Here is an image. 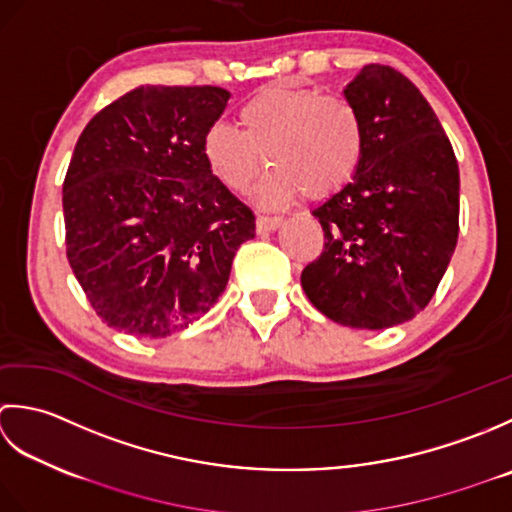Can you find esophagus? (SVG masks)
Listing matches in <instances>:
<instances>
[{
    "label": "esophagus",
    "instance_id": "obj_1",
    "mask_svg": "<svg viewBox=\"0 0 512 512\" xmlns=\"http://www.w3.org/2000/svg\"><path fill=\"white\" fill-rule=\"evenodd\" d=\"M280 225H283V218H278V216H258L256 218V229L260 234L274 232V229H278Z\"/></svg>",
    "mask_w": 512,
    "mask_h": 512
}]
</instances>
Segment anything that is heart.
Segmentation results:
<instances>
[{
    "instance_id": "b5f03b06",
    "label": "heart",
    "mask_w": 512,
    "mask_h": 512,
    "mask_svg": "<svg viewBox=\"0 0 512 512\" xmlns=\"http://www.w3.org/2000/svg\"><path fill=\"white\" fill-rule=\"evenodd\" d=\"M238 125L214 123L203 137V156L229 192L243 194L265 168L256 201L283 207L302 192L327 198L356 176L367 132L351 101L316 88L267 86L238 110Z\"/></svg>"
}]
</instances>
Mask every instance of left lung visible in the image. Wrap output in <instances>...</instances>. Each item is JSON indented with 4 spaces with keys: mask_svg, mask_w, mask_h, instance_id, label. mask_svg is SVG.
<instances>
[{
    "mask_svg": "<svg viewBox=\"0 0 512 512\" xmlns=\"http://www.w3.org/2000/svg\"><path fill=\"white\" fill-rule=\"evenodd\" d=\"M367 148L356 176L311 210L322 254L300 283L344 327L389 329L429 305L460 232V170L429 101L402 72L369 64L344 88Z\"/></svg>",
    "mask_w": 512,
    "mask_h": 512,
    "instance_id": "left-lung-1",
    "label": "left lung"
}]
</instances>
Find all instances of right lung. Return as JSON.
Segmentation results:
<instances>
[{"instance_id": "obj_1", "label": "right lung", "mask_w": 512, "mask_h": 512, "mask_svg": "<svg viewBox=\"0 0 512 512\" xmlns=\"http://www.w3.org/2000/svg\"><path fill=\"white\" fill-rule=\"evenodd\" d=\"M229 92L139 86L83 128L64 181L66 254L108 327L168 338L214 307L256 218L212 174L203 137Z\"/></svg>"}]
</instances>
